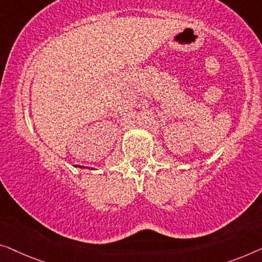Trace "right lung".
<instances>
[{
  "label": "right lung",
  "mask_w": 262,
  "mask_h": 262,
  "mask_svg": "<svg viewBox=\"0 0 262 262\" xmlns=\"http://www.w3.org/2000/svg\"><path fill=\"white\" fill-rule=\"evenodd\" d=\"M75 167H81V168H82V167H83V166H75Z\"/></svg>",
  "instance_id": "right-lung-1"
}]
</instances>
